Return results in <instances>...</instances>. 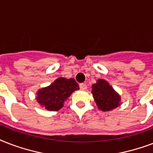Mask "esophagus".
I'll use <instances>...</instances> for the list:
<instances>
[{
    "label": "esophagus",
    "mask_w": 153,
    "mask_h": 153,
    "mask_svg": "<svg viewBox=\"0 0 153 153\" xmlns=\"http://www.w3.org/2000/svg\"><path fill=\"white\" fill-rule=\"evenodd\" d=\"M79 87H80L81 90H86L87 86H86V84L85 83H81V84H79Z\"/></svg>",
    "instance_id": "1"
}]
</instances>
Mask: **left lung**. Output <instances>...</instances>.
<instances>
[{"label": "left lung", "instance_id": "left-lung-1", "mask_svg": "<svg viewBox=\"0 0 153 153\" xmlns=\"http://www.w3.org/2000/svg\"><path fill=\"white\" fill-rule=\"evenodd\" d=\"M92 94L98 109L102 111H109L120 105V95L104 79H98L92 85Z\"/></svg>", "mask_w": 153, "mask_h": 153}]
</instances>
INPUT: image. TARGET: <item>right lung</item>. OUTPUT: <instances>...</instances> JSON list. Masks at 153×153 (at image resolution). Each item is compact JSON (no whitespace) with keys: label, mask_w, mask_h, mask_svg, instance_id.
<instances>
[{"label":"right lung","mask_w":153,"mask_h":153,"mask_svg":"<svg viewBox=\"0 0 153 153\" xmlns=\"http://www.w3.org/2000/svg\"><path fill=\"white\" fill-rule=\"evenodd\" d=\"M79 86L74 79L59 78L50 86L37 92L36 100L40 105L50 111H57L63 106V103Z\"/></svg>","instance_id":"obj_1"}]
</instances>
